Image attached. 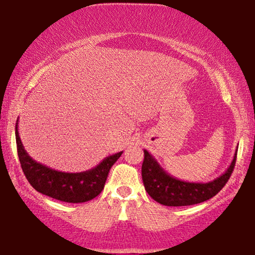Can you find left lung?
Returning a JSON list of instances; mask_svg holds the SVG:
<instances>
[{"label":"left lung","instance_id":"obj_1","mask_svg":"<svg viewBox=\"0 0 255 255\" xmlns=\"http://www.w3.org/2000/svg\"><path fill=\"white\" fill-rule=\"evenodd\" d=\"M237 150L226 172L207 183L178 180L167 173L149 152L144 150L142 165L144 187L152 199L165 206H189L203 203L214 197L226 185L236 164Z\"/></svg>","mask_w":255,"mask_h":255}]
</instances>
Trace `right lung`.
I'll return each mask as SVG.
<instances>
[{"mask_svg": "<svg viewBox=\"0 0 255 255\" xmlns=\"http://www.w3.org/2000/svg\"><path fill=\"white\" fill-rule=\"evenodd\" d=\"M16 143L22 172L30 185L42 195L65 203H85L94 199L104 189L109 172L123 151L109 155L96 167L81 173H65L51 169L29 157L24 149L16 124Z\"/></svg>", "mask_w": 255, "mask_h": 255, "instance_id": "right-lung-1", "label": "right lung"}]
</instances>
